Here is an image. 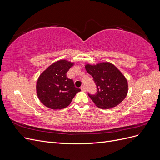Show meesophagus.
<instances>
[{"label":"esophagus","mask_w":160,"mask_h":160,"mask_svg":"<svg viewBox=\"0 0 160 160\" xmlns=\"http://www.w3.org/2000/svg\"><path fill=\"white\" fill-rule=\"evenodd\" d=\"M81 89L83 91H86V88H85V86H81Z\"/></svg>","instance_id":"1"}]
</instances>
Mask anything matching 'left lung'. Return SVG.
I'll return each instance as SVG.
<instances>
[{"mask_svg": "<svg viewBox=\"0 0 160 160\" xmlns=\"http://www.w3.org/2000/svg\"><path fill=\"white\" fill-rule=\"evenodd\" d=\"M85 69L93 78L97 93H88L93 103L101 109L112 108L125 98L128 91L127 79L120 71L108 62L95 65H86Z\"/></svg>", "mask_w": 160, "mask_h": 160, "instance_id": "left-lung-1", "label": "left lung"}]
</instances>
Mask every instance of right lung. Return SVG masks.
Wrapping results in <instances>:
<instances>
[{
  "instance_id": "add662e5",
  "label": "right lung",
  "mask_w": 160,
  "mask_h": 160,
  "mask_svg": "<svg viewBox=\"0 0 160 160\" xmlns=\"http://www.w3.org/2000/svg\"><path fill=\"white\" fill-rule=\"evenodd\" d=\"M73 63L66 60L51 65L38 77L37 93L41 102L52 109L67 108L76 93L81 91L75 87L73 81L67 77V72Z\"/></svg>"
}]
</instances>
